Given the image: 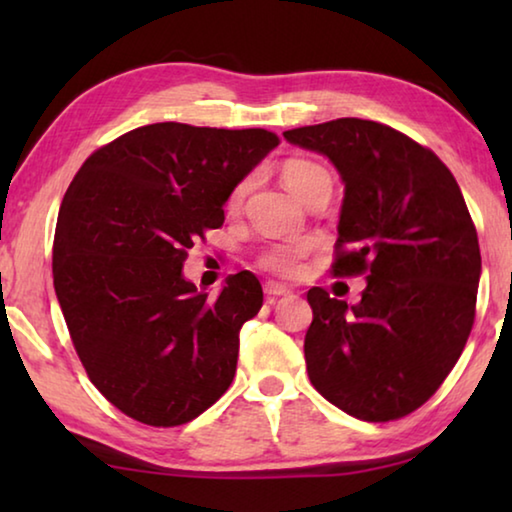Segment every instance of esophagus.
I'll return each instance as SVG.
<instances>
[{
	"mask_svg": "<svg viewBox=\"0 0 512 512\" xmlns=\"http://www.w3.org/2000/svg\"><path fill=\"white\" fill-rule=\"evenodd\" d=\"M264 293H266V300L273 302V300L282 298V296H289L291 289L284 287V284H277V282H266L264 284Z\"/></svg>",
	"mask_w": 512,
	"mask_h": 512,
	"instance_id": "obj_1",
	"label": "esophagus"
}]
</instances>
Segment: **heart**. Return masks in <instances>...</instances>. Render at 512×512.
Segmentation results:
<instances>
[{
    "label": "heart",
    "mask_w": 512,
    "mask_h": 512,
    "mask_svg": "<svg viewBox=\"0 0 512 512\" xmlns=\"http://www.w3.org/2000/svg\"><path fill=\"white\" fill-rule=\"evenodd\" d=\"M282 180H284V185L289 187V192L293 196H298L300 201L318 185L332 183V178H329V173L323 164H318L314 160H305V158H291L284 162L282 164ZM246 192H248V183H239L235 189H232V194L228 198L230 210H235V207L241 205ZM307 248H309L307 244L273 246L266 250L259 262H262V266L268 268V271L280 273V275H291V273H296L300 257L307 253Z\"/></svg>",
    "instance_id": "heart-1"
}]
</instances>
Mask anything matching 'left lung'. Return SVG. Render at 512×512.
<instances>
[{
	"label": "left lung",
	"mask_w": 512,
	"mask_h": 512,
	"mask_svg": "<svg viewBox=\"0 0 512 512\" xmlns=\"http://www.w3.org/2000/svg\"><path fill=\"white\" fill-rule=\"evenodd\" d=\"M284 140L341 173L332 268L368 282L357 305L309 289L311 384L359 420L404 418L438 391L474 323L481 250L461 187L436 153L377 121L343 117Z\"/></svg>",
	"instance_id": "8db88e82"
}]
</instances>
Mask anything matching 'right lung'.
<instances>
[{
    "instance_id": "obj_1",
    "label": "right lung",
    "mask_w": 512,
    "mask_h": 512,
    "mask_svg": "<svg viewBox=\"0 0 512 512\" xmlns=\"http://www.w3.org/2000/svg\"><path fill=\"white\" fill-rule=\"evenodd\" d=\"M277 144L264 128L162 121L101 146L69 185L54 289L90 381L128 418L178 427L232 384L239 329L262 309V284L241 271L210 300L183 264Z\"/></svg>"
}]
</instances>
